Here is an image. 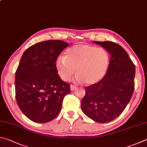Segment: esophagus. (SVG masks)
I'll use <instances>...</instances> for the list:
<instances>
[{
	"instance_id": "esophagus-1",
	"label": "esophagus",
	"mask_w": 147,
	"mask_h": 147,
	"mask_svg": "<svg viewBox=\"0 0 147 147\" xmlns=\"http://www.w3.org/2000/svg\"><path fill=\"white\" fill-rule=\"evenodd\" d=\"M76 85H71V91H73V90H75L76 89Z\"/></svg>"
}]
</instances>
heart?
<instances>
[{"label":"heart","mask_w":147,"mask_h":147,"mask_svg":"<svg viewBox=\"0 0 147 147\" xmlns=\"http://www.w3.org/2000/svg\"><path fill=\"white\" fill-rule=\"evenodd\" d=\"M110 55L101 47L89 44H77L66 51L65 57H60L55 66L63 81H69L75 73L78 82L94 85L102 80L107 72Z\"/></svg>","instance_id":"b5f03b06"}]
</instances>
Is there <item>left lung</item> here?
<instances>
[{
	"mask_svg": "<svg viewBox=\"0 0 147 147\" xmlns=\"http://www.w3.org/2000/svg\"><path fill=\"white\" fill-rule=\"evenodd\" d=\"M93 42L109 52L110 63L100 82L85 87L81 108L89 118L103 123L118 117L131 99L136 68L126 51L119 45L109 41Z\"/></svg>",
	"mask_w": 147,
	"mask_h": 147,
	"instance_id": "8db88e82",
	"label": "left lung"
}]
</instances>
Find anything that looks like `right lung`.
<instances>
[{"label":"right lung","mask_w":147,"mask_h":147,"mask_svg":"<svg viewBox=\"0 0 147 147\" xmlns=\"http://www.w3.org/2000/svg\"><path fill=\"white\" fill-rule=\"evenodd\" d=\"M69 44L50 40L33 45L21 57L15 73V94L18 107L31 121H50L59 114L70 85L62 80L56 61Z\"/></svg>","instance_id":"obj_1"}]
</instances>
